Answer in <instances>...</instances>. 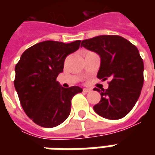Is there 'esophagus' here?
Instances as JSON below:
<instances>
[{
	"label": "esophagus",
	"instance_id": "1",
	"mask_svg": "<svg viewBox=\"0 0 155 155\" xmlns=\"http://www.w3.org/2000/svg\"><path fill=\"white\" fill-rule=\"evenodd\" d=\"M91 90V89H88V88H84V89H83V91L84 92H85V93H87V92H90Z\"/></svg>",
	"mask_w": 155,
	"mask_h": 155
}]
</instances>
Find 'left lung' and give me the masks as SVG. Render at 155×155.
<instances>
[{
	"instance_id": "left-lung-1",
	"label": "left lung",
	"mask_w": 155,
	"mask_h": 155,
	"mask_svg": "<svg viewBox=\"0 0 155 155\" xmlns=\"http://www.w3.org/2000/svg\"><path fill=\"white\" fill-rule=\"evenodd\" d=\"M81 47L101 56L97 77L110 79L94 110L108 120H120L130 113L140 97L143 84V62L135 45L120 35H104L81 41Z\"/></svg>"
}]
</instances>
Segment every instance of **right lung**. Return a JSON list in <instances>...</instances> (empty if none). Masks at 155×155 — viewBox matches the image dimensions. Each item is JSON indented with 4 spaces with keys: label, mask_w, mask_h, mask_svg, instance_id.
Segmentation results:
<instances>
[{
    "label": "right lung",
    "mask_w": 155,
    "mask_h": 155,
    "mask_svg": "<svg viewBox=\"0 0 155 155\" xmlns=\"http://www.w3.org/2000/svg\"><path fill=\"white\" fill-rule=\"evenodd\" d=\"M80 45L81 41H42L28 48L15 65L14 85L21 104L40 126L53 128L63 123L70 115L73 96L82 92L79 86L63 88L56 81L66 56Z\"/></svg>",
    "instance_id": "right-lung-1"
}]
</instances>
